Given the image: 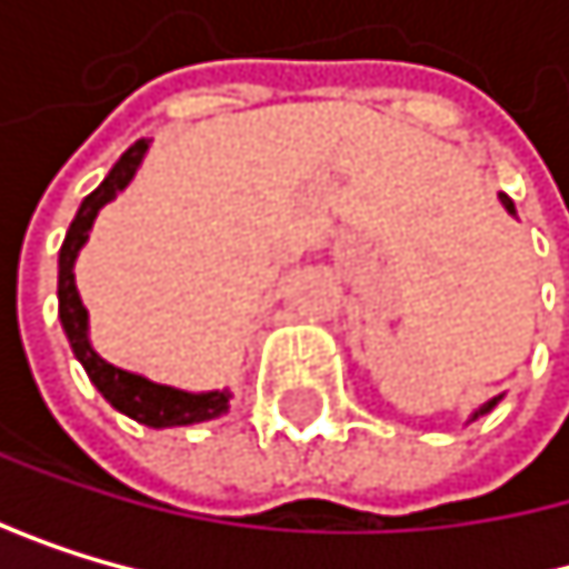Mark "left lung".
<instances>
[{"instance_id": "1", "label": "left lung", "mask_w": 569, "mask_h": 569, "mask_svg": "<svg viewBox=\"0 0 569 569\" xmlns=\"http://www.w3.org/2000/svg\"><path fill=\"white\" fill-rule=\"evenodd\" d=\"M501 204H506V211H509V214H516V204H512V201L506 198V193H501ZM495 402H498V399H488L485 406H478V409L471 412V420H478V417H485V412H488V409H495Z\"/></svg>"}]
</instances>
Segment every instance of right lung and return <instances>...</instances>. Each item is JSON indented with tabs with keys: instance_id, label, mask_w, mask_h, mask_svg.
Here are the masks:
<instances>
[{
	"instance_id": "add662e5",
	"label": "right lung",
	"mask_w": 569,
	"mask_h": 569,
	"mask_svg": "<svg viewBox=\"0 0 569 569\" xmlns=\"http://www.w3.org/2000/svg\"><path fill=\"white\" fill-rule=\"evenodd\" d=\"M146 149H149V139L132 142L119 157V163L108 170V177L81 201V208L68 228V238H63V246H60V259H57V303H60L63 335H68L71 351L84 365L94 389L119 412H126L129 420L152 427V430H163V427H190V423H204V420L221 417V412H228L231 396L228 392H183L173 386L149 382L146 376H136V371L108 365L88 341V310L74 287V259H78L81 246L88 242V231H91L98 211L108 201H116V193H122L129 187V180L136 177V170L146 157Z\"/></svg>"
}]
</instances>
